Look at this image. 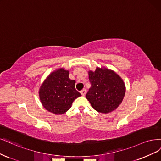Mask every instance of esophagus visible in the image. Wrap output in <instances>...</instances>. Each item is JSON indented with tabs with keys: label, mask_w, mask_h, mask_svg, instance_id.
<instances>
[{
	"label": "esophagus",
	"mask_w": 161,
	"mask_h": 161,
	"mask_svg": "<svg viewBox=\"0 0 161 161\" xmlns=\"http://www.w3.org/2000/svg\"><path fill=\"white\" fill-rule=\"evenodd\" d=\"M80 93H81V95L82 96H85V95H86V90L85 89V88H83V89L80 91Z\"/></svg>",
	"instance_id": "obj_1"
}]
</instances>
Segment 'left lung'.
I'll return each mask as SVG.
<instances>
[{
  "instance_id": "left-lung-1",
  "label": "left lung",
  "mask_w": 161,
  "mask_h": 161,
  "mask_svg": "<svg viewBox=\"0 0 161 161\" xmlns=\"http://www.w3.org/2000/svg\"><path fill=\"white\" fill-rule=\"evenodd\" d=\"M91 86L86 95L92 108L101 113L112 112L121 104L125 95V83L113 70L97 67L88 71Z\"/></svg>"
}]
</instances>
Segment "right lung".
<instances>
[{
	"label": "right lung",
	"mask_w": 161,
	"mask_h": 161,
	"mask_svg": "<svg viewBox=\"0 0 161 161\" xmlns=\"http://www.w3.org/2000/svg\"><path fill=\"white\" fill-rule=\"evenodd\" d=\"M69 71L63 68L50 74L39 89V97L43 107L55 114L65 113L75 100L81 96L75 89V80L69 77Z\"/></svg>",
	"instance_id": "right-lung-1"
}]
</instances>
